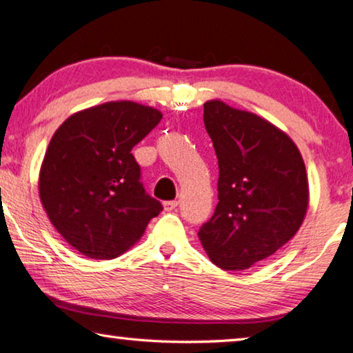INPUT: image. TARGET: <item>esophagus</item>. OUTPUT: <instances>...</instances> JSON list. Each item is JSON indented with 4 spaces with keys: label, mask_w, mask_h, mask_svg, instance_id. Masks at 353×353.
<instances>
[{
    "label": "esophagus",
    "mask_w": 353,
    "mask_h": 353,
    "mask_svg": "<svg viewBox=\"0 0 353 353\" xmlns=\"http://www.w3.org/2000/svg\"><path fill=\"white\" fill-rule=\"evenodd\" d=\"M177 205H179L177 201H166V202H163L165 212H172Z\"/></svg>",
    "instance_id": "esophagus-1"
}]
</instances>
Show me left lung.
<instances>
[{
  "label": "left lung",
  "mask_w": 353,
  "mask_h": 353,
  "mask_svg": "<svg viewBox=\"0 0 353 353\" xmlns=\"http://www.w3.org/2000/svg\"><path fill=\"white\" fill-rule=\"evenodd\" d=\"M204 124L218 157L219 202L199 240L221 270H249L301 229L310 201L305 163L283 130L252 112L212 99Z\"/></svg>",
  "instance_id": "left-lung-1"
}]
</instances>
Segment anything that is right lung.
<instances>
[{"mask_svg": "<svg viewBox=\"0 0 353 353\" xmlns=\"http://www.w3.org/2000/svg\"><path fill=\"white\" fill-rule=\"evenodd\" d=\"M162 119L134 101L73 113L48 145L39 177L41 205L65 241L97 260L117 259L163 210L146 194L132 148Z\"/></svg>", "mask_w": 353, "mask_h": 353, "instance_id": "add662e5", "label": "right lung"}]
</instances>
